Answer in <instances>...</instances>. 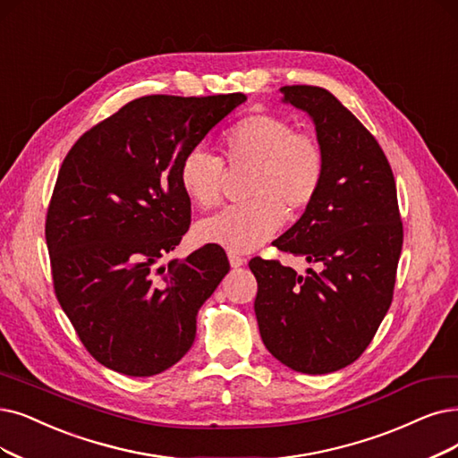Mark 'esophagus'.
I'll return each instance as SVG.
<instances>
[{
	"label": "esophagus",
	"mask_w": 458,
	"mask_h": 458,
	"mask_svg": "<svg viewBox=\"0 0 458 458\" xmlns=\"http://www.w3.org/2000/svg\"><path fill=\"white\" fill-rule=\"evenodd\" d=\"M229 263H231L233 268H239V267L246 265V258H242V255H239V253L231 251V253H229Z\"/></svg>",
	"instance_id": "obj_1"
}]
</instances>
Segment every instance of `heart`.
<instances>
[{
	"instance_id": "heart-1",
	"label": "heart",
	"mask_w": 458,
	"mask_h": 458,
	"mask_svg": "<svg viewBox=\"0 0 458 458\" xmlns=\"http://www.w3.org/2000/svg\"><path fill=\"white\" fill-rule=\"evenodd\" d=\"M217 156L193 148L180 161L182 191L199 208L222 200L224 163L229 169L248 167L244 195L233 205L197 224L199 239L250 251L280 229L284 217L312 207L325 178V154L319 140L270 113H251L231 123L217 139Z\"/></svg>"
}]
</instances>
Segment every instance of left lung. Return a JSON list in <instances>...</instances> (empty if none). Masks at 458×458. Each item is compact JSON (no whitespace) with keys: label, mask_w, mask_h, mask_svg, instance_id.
Instances as JSON below:
<instances>
[{"label":"left lung","mask_w":458,"mask_h":458,"mask_svg":"<svg viewBox=\"0 0 458 458\" xmlns=\"http://www.w3.org/2000/svg\"><path fill=\"white\" fill-rule=\"evenodd\" d=\"M280 91L312 116L325 178L312 207L272 244L323 267L299 276L278 259L253 258V308L274 357L291 370L328 374L357 360L386 318L404 229L391 165L367 127L325 88Z\"/></svg>","instance_id":"8db88e82"}]
</instances>
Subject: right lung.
<instances>
[{
  "label": "right lung",
  "mask_w": 458,
  "mask_h": 458,
  "mask_svg": "<svg viewBox=\"0 0 458 458\" xmlns=\"http://www.w3.org/2000/svg\"><path fill=\"white\" fill-rule=\"evenodd\" d=\"M244 94L144 96L72 144L54 186L45 236L52 285L86 352L114 372L171 369L195 340V318L229 272L207 244L161 267L191 224L180 161Z\"/></svg>",
  "instance_id": "add662e5"
}]
</instances>
